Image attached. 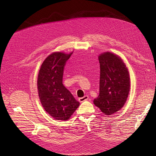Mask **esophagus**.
Instances as JSON below:
<instances>
[{"label":"esophagus","mask_w":156,"mask_h":156,"mask_svg":"<svg viewBox=\"0 0 156 156\" xmlns=\"http://www.w3.org/2000/svg\"><path fill=\"white\" fill-rule=\"evenodd\" d=\"M88 99V96H84L83 97V98H79V102L82 103V102H83V101H84L87 100Z\"/></svg>","instance_id":"esophagus-1"}]
</instances>
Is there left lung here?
I'll use <instances>...</instances> for the list:
<instances>
[{
	"mask_svg": "<svg viewBox=\"0 0 156 156\" xmlns=\"http://www.w3.org/2000/svg\"><path fill=\"white\" fill-rule=\"evenodd\" d=\"M100 64V94L94 104L105 115H111L124 107L130 90L129 73L124 60L106 51L98 56Z\"/></svg>",
	"mask_w": 156,
	"mask_h": 156,
	"instance_id": "1",
	"label": "left lung"
}]
</instances>
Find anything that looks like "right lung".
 <instances>
[{
	"label": "right lung",
	"instance_id": "obj_1",
	"mask_svg": "<svg viewBox=\"0 0 156 156\" xmlns=\"http://www.w3.org/2000/svg\"><path fill=\"white\" fill-rule=\"evenodd\" d=\"M72 53H52L41 64L37 75V92L41 105L55 120H69L80 104L62 84L64 66Z\"/></svg>",
	"mask_w": 156,
	"mask_h": 156
}]
</instances>
